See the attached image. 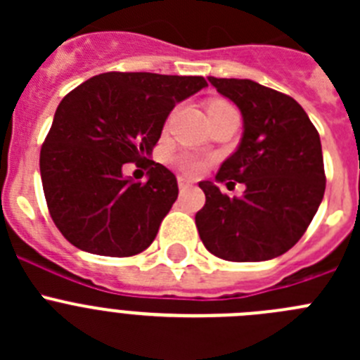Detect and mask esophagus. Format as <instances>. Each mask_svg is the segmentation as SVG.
Here are the masks:
<instances>
[{
  "label": "esophagus",
  "mask_w": 360,
  "mask_h": 360,
  "mask_svg": "<svg viewBox=\"0 0 360 360\" xmlns=\"http://www.w3.org/2000/svg\"><path fill=\"white\" fill-rule=\"evenodd\" d=\"M193 184H191V180H187V178L184 176H178V187H180V191H186L187 187H191Z\"/></svg>",
  "instance_id": "esophagus-1"
}]
</instances>
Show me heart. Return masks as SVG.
Instances as JSON below:
<instances>
[{
  "mask_svg": "<svg viewBox=\"0 0 360 360\" xmlns=\"http://www.w3.org/2000/svg\"><path fill=\"white\" fill-rule=\"evenodd\" d=\"M218 108H229V104L221 103V101H216V103L209 104V110H218ZM176 165L182 173L189 174V176H195V174L202 173L203 165L205 164H203V160H200L198 157H195V155L186 153V155H180V157L176 158Z\"/></svg>",
  "mask_w": 360,
  "mask_h": 360,
  "instance_id": "obj_1",
  "label": "heart"
}]
</instances>
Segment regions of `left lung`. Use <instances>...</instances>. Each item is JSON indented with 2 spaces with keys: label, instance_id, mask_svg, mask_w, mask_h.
Segmentation results:
<instances>
[{
  "label": "left lung",
  "instance_id": "1",
  "mask_svg": "<svg viewBox=\"0 0 360 360\" xmlns=\"http://www.w3.org/2000/svg\"><path fill=\"white\" fill-rule=\"evenodd\" d=\"M209 82L243 117L238 149L221 164L216 182H240L243 196L221 195L200 182L205 205L196 227L205 249L227 262H266L290 250L316 216L324 196L321 139L307 111L288 95L250 79Z\"/></svg>",
  "mask_w": 360,
  "mask_h": 360
}]
</instances>
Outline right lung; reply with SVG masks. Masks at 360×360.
<instances>
[{
  "label": "right lung",
  "mask_w": 360,
  "mask_h": 360,
  "mask_svg": "<svg viewBox=\"0 0 360 360\" xmlns=\"http://www.w3.org/2000/svg\"><path fill=\"white\" fill-rule=\"evenodd\" d=\"M205 86L198 75L108 72L63 98L39 169L50 216L73 247L128 257L153 243L178 184L149 157L171 110ZM146 160L148 183L123 176L124 163Z\"/></svg>",
  "instance_id": "add662e5"
}]
</instances>
